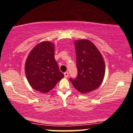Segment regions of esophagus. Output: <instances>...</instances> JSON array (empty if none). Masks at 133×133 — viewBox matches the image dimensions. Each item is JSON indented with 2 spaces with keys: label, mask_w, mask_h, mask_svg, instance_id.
Here are the masks:
<instances>
[{
  "label": "esophagus",
  "mask_w": 133,
  "mask_h": 133,
  "mask_svg": "<svg viewBox=\"0 0 133 133\" xmlns=\"http://www.w3.org/2000/svg\"><path fill=\"white\" fill-rule=\"evenodd\" d=\"M64 77H65V78H67V77H68L69 76V72H65L64 73Z\"/></svg>",
  "instance_id": "obj_1"
}]
</instances>
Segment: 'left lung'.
I'll list each match as a JSON object with an SVG mask.
<instances>
[{
	"instance_id": "obj_1",
	"label": "left lung",
	"mask_w": 133,
	"mask_h": 133,
	"mask_svg": "<svg viewBox=\"0 0 133 133\" xmlns=\"http://www.w3.org/2000/svg\"><path fill=\"white\" fill-rule=\"evenodd\" d=\"M75 47L77 76L70 81L77 91L85 94L100 86L105 74V64L100 52L91 41H77Z\"/></svg>"
}]
</instances>
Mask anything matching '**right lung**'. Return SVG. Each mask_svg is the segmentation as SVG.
Instances as JSON below:
<instances>
[{
    "label": "right lung",
    "instance_id": "1",
    "mask_svg": "<svg viewBox=\"0 0 133 133\" xmlns=\"http://www.w3.org/2000/svg\"><path fill=\"white\" fill-rule=\"evenodd\" d=\"M25 72L33 89L43 93L52 89L64 76L55 60L54 44L47 41L37 44L27 57Z\"/></svg>",
    "mask_w": 133,
    "mask_h": 133
}]
</instances>
